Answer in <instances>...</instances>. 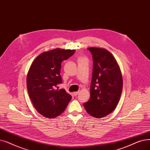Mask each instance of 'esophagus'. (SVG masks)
<instances>
[{"mask_svg": "<svg viewBox=\"0 0 150 150\" xmlns=\"http://www.w3.org/2000/svg\"><path fill=\"white\" fill-rule=\"evenodd\" d=\"M79 94V91H76V92H74V93H73V94H74L75 96H77Z\"/></svg>", "mask_w": 150, "mask_h": 150, "instance_id": "esophagus-1", "label": "esophagus"}]
</instances>
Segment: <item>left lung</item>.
Instances as JSON below:
<instances>
[{
    "mask_svg": "<svg viewBox=\"0 0 150 150\" xmlns=\"http://www.w3.org/2000/svg\"><path fill=\"white\" fill-rule=\"evenodd\" d=\"M93 58L90 99L83 104L86 112L96 118L111 113L118 105L122 90V77L112 54L103 48L89 47Z\"/></svg>",
    "mask_w": 150,
    "mask_h": 150,
    "instance_id": "left-lung-1",
    "label": "left lung"
}]
</instances>
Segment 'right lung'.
<instances>
[{
  "label": "right lung",
  "mask_w": 150,
  "mask_h": 150,
  "mask_svg": "<svg viewBox=\"0 0 150 150\" xmlns=\"http://www.w3.org/2000/svg\"><path fill=\"white\" fill-rule=\"evenodd\" d=\"M74 53V50L59 48L43 52L29 68L27 75L29 96L37 111L47 118H54L62 113L71 99L66 90L56 88L62 83L61 62Z\"/></svg>",
  "instance_id": "obj_1"
}]
</instances>
